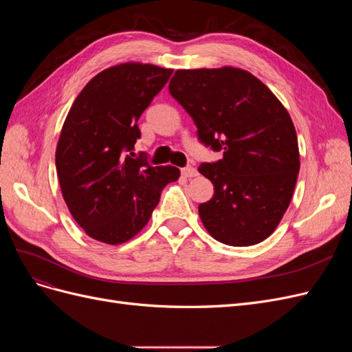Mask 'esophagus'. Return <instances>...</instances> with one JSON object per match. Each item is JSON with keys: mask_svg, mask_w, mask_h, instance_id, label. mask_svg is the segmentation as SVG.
Returning <instances> with one entry per match:
<instances>
[{"mask_svg": "<svg viewBox=\"0 0 352 352\" xmlns=\"http://www.w3.org/2000/svg\"><path fill=\"white\" fill-rule=\"evenodd\" d=\"M180 172H182V175L185 177H195V176H198V170L195 167H192V166H186V167H184L182 170H180Z\"/></svg>", "mask_w": 352, "mask_h": 352, "instance_id": "esophagus-1", "label": "esophagus"}]
</instances>
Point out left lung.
<instances>
[{
	"mask_svg": "<svg viewBox=\"0 0 352 352\" xmlns=\"http://www.w3.org/2000/svg\"><path fill=\"white\" fill-rule=\"evenodd\" d=\"M170 95L192 117L198 140L223 151L198 172L214 195L202 202V225L216 241L250 247L269 238L289 207L300 172L295 126L287 110L247 70H176Z\"/></svg>",
	"mask_w": 352,
	"mask_h": 352,
	"instance_id": "left-lung-1",
	"label": "left lung"
}]
</instances>
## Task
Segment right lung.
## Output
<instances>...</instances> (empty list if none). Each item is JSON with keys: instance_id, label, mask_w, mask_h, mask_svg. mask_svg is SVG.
I'll return each mask as SVG.
<instances>
[{"instance_id": "1", "label": "right lung", "mask_w": 352, "mask_h": 352, "mask_svg": "<svg viewBox=\"0 0 352 352\" xmlns=\"http://www.w3.org/2000/svg\"><path fill=\"white\" fill-rule=\"evenodd\" d=\"M172 69L127 61L100 72L85 87L61 127L56 167L63 198L88 236L109 245L131 241L157 207L175 166L131 157L144 110Z\"/></svg>"}]
</instances>
